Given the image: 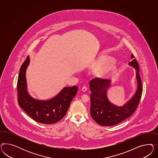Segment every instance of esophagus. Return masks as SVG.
Here are the masks:
<instances>
[{"label":"esophagus","instance_id":"esophagus-1","mask_svg":"<svg viewBox=\"0 0 158 158\" xmlns=\"http://www.w3.org/2000/svg\"><path fill=\"white\" fill-rule=\"evenodd\" d=\"M81 90L84 92L87 91V87L86 86H83L82 88H81Z\"/></svg>","mask_w":158,"mask_h":158}]
</instances>
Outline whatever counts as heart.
<instances>
[{"label": "heart", "instance_id": "b5f03b06", "mask_svg": "<svg viewBox=\"0 0 158 158\" xmlns=\"http://www.w3.org/2000/svg\"><path fill=\"white\" fill-rule=\"evenodd\" d=\"M109 62L110 59L106 58H101L98 61L97 64V67L99 69H101L100 72L101 75H108L115 69V62L110 61L109 63Z\"/></svg>", "mask_w": 158, "mask_h": 158}]
</instances>
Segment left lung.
Masks as SVG:
<instances>
[{
    "instance_id": "left-lung-1",
    "label": "left lung",
    "mask_w": 158,
    "mask_h": 158,
    "mask_svg": "<svg viewBox=\"0 0 158 158\" xmlns=\"http://www.w3.org/2000/svg\"><path fill=\"white\" fill-rule=\"evenodd\" d=\"M131 58H134L133 54ZM129 64L135 69L138 85L134 96L123 106H118L108 100L106 91L110 85V80L96 77L90 81V115L96 123L101 126H111L119 123L134 113L139 103L143 87L139 74V64L134 59Z\"/></svg>"
}]
</instances>
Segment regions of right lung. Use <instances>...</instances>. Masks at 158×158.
Segmentation results:
<instances>
[{
  "mask_svg": "<svg viewBox=\"0 0 158 158\" xmlns=\"http://www.w3.org/2000/svg\"><path fill=\"white\" fill-rule=\"evenodd\" d=\"M29 64L28 56L19 70L17 89L19 106L37 122L43 124L55 123L66 115L72 99L77 94L78 87H65L50 100H36L27 91L25 73Z\"/></svg>",
  "mask_w": 158,
  "mask_h": 158,
  "instance_id": "obj_1",
  "label": "right lung"
}]
</instances>
